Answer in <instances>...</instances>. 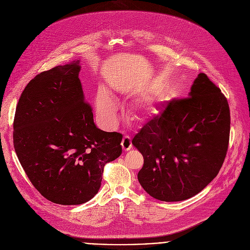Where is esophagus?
<instances>
[{"mask_svg": "<svg viewBox=\"0 0 250 250\" xmlns=\"http://www.w3.org/2000/svg\"><path fill=\"white\" fill-rule=\"evenodd\" d=\"M122 147H123V149L125 150V151H126V150H129L131 147H132V144H131V140H130V137L129 136H127V135H125V136H124V138H123V140H122Z\"/></svg>", "mask_w": 250, "mask_h": 250, "instance_id": "obj_1", "label": "esophagus"}]
</instances>
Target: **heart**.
<instances>
[{
  "mask_svg": "<svg viewBox=\"0 0 250 250\" xmlns=\"http://www.w3.org/2000/svg\"><path fill=\"white\" fill-rule=\"evenodd\" d=\"M96 113L99 122L104 127H112L118 117V104L105 89H100L96 97ZM156 114V104L150 99L132 101L127 106L128 119L135 124H145Z\"/></svg>",
  "mask_w": 250,
  "mask_h": 250,
  "instance_id": "heart-1",
  "label": "heart"
}]
</instances>
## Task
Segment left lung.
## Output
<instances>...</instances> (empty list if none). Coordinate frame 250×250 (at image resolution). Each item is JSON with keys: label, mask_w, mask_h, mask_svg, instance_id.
I'll return each mask as SVG.
<instances>
[{"label": "left lung", "mask_w": 250, "mask_h": 250, "mask_svg": "<svg viewBox=\"0 0 250 250\" xmlns=\"http://www.w3.org/2000/svg\"><path fill=\"white\" fill-rule=\"evenodd\" d=\"M230 116L226 97L206 74L194 80L188 98L172 100L132 139L144 156L137 174L154 199L184 201L215 178L226 157Z\"/></svg>", "instance_id": "1"}]
</instances>
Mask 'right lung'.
Segmentation results:
<instances>
[{"instance_id":"right-lung-1","label":"right lung","mask_w":250,"mask_h":250,"mask_svg":"<svg viewBox=\"0 0 250 250\" xmlns=\"http://www.w3.org/2000/svg\"><path fill=\"white\" fill-rule=\"evenodd\" d=\"M80 60L35 76L19 100L14 146L28 179L44 198L80 205L99 191L105 163L122 154L123 135L94 123L79 79Z\"/></svg>"}]
</instances>
